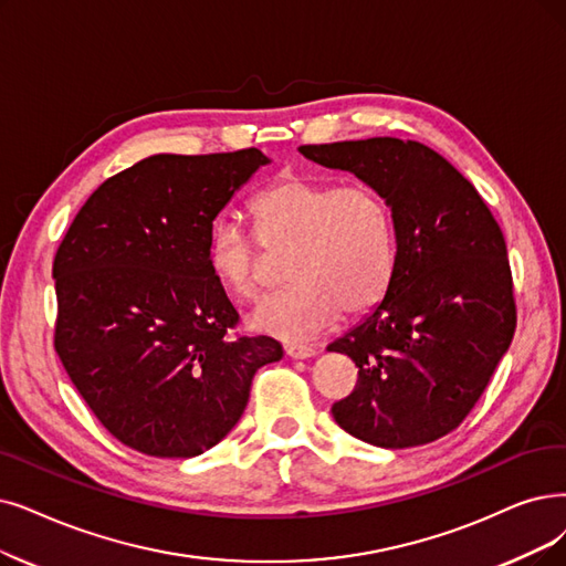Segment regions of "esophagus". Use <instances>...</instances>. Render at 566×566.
<instances>
[{
    "instance_id": "esophagus-1",
    "label": "esophagus",
    "mask_w": 566,
    "mask_h": 566,
    "mask_svg": "<svg viewBox=\"0 0 566 566\" xmlns=\"http://www.w3.org/2000/svg\"><path fill=\"white\" fill-rule=\"evenodd\" d=\"M285 355L292 359H308L315 355L313 346H302V344H287L285 346Z\"/></svg>"
}]
</instances>
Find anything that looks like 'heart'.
Instances as JSON below:
<instances>
[{"instance_id": "1", "label": "heart", "mask_w": 566, "mask_h": 566, "mask_svg": "<svg viewBox=\"0 0 566 566\" xmlns=\"http://www.w3.org/2000/svg\"><path fill=\"white\" fill-rule=\"evenodd\" d=\"M251 216L266 251L287 253L290 281L248 315L253 329L304 342L329 329L342 311L367 313L386 295L397 230L392 209L376 188L285 176L253 197ZM207 258L211 274L230 295H258L266 255L239 222L216 224Z\"/></svg>"}]
</instances>
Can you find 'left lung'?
I'll use <instances>...</instances> for the list:
<instances>
[{
  "label": "left lung",
  "instance_id": "left-lung-1",
  "mask_svg": "<svg viewBox=\"0 0 566 566\" xmlns=\"http://www.w3.org/2000/svg\"><path fill=\"white\" fill-rule=\"evenodd\" d=\"M300 153L376 188L397 230L386 295L327 346L359 369L355 390L332 406V416L378 448L437 441L481 399L515 332L500 224L476 188L418 142L374 137Z\"/></svg>",
  "mask_w": 566,
  "mask_h": 566
}]
</instances>
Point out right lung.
Wrapping results in <instances>:
<instances>
[{"mask_svg":"<svg viewBox=\"0 0 566 566\" xmlns=\"http://www.w3.org/2000/svg\"><path fill=\"white\" fill-rule=\"evenodd\" d=\"M271 160L258 148L150 155L90 195L53 262L55 350L99 422L153 458H195L232 432L253 376L283 348L232 336L209 269L216 216Z\"/></svg>","mask_w":566,"mask_h":566,"instance_id":"add662e5","label":"right lung"}]
</instances>
